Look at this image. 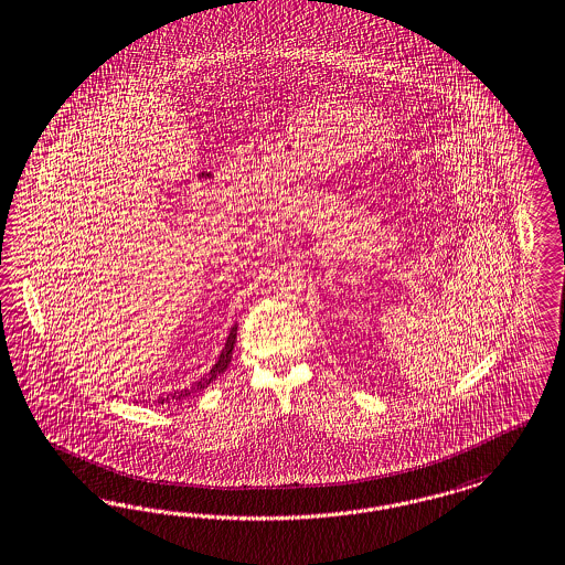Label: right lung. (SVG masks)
I'll list each match as a JSON object with an SVG mask.
<instances>
[{
  "instance_id": "right-lung-1",
  "label": "right lung",
  "mask_w": 565,
  "mask_h": 565,
  "mask_svg": "<svg viewBox=\"0 0 565 565\" xmlns=\"http://www.w3.org/2000/svg\"><path fill=\"white\" fill-rule=\"evenodd\" d=\"M235 340H237V323L231 328V332H228V337H226L225 347H223L218 360L210 367V372H207L205 376H202L200 381H195V383L191 384V386L181 388V391H174V393H170V395H166V397H159L158 404L163 406V404H170V402H181L184 397H191V395L200 393L203 388H207V384L214 383V381L225 372L226 367H228L231 355H233V347H235Z\"/></svg>"
}]
</instances>
